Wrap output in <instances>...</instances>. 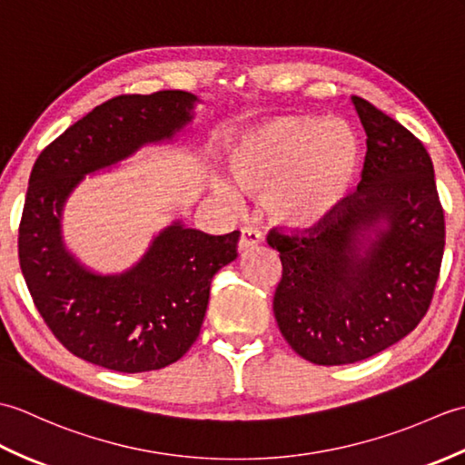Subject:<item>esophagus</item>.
<instances>
[{
    "label": "esophagus",
    "mask_w": 465,
    "mask_h": 465,
    "mask_svg": "<svg viewBox=\"0 0 465 465\" xmlns=\"http://www.w3.org/2000/svg\"><path fill=\"white\" fill-rule=\"evenodd\" d=\"M262 242V232L253 225H243L242 227V235H240V248L242 250H250L253 245H258Z\"/></svg>",
    "instance_id": "1"
}]
</instances>
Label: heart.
Returning a JSON list of instances; mask_svg holds the SVG:
<instances>
[{"instance_id": "obj_1", "label": "heart", "mask_w": 465, "mask_h": 465, "mask_svg": "<svg viewBox=\"0 0 465 465\" xmlns=\"http://www.w3.org/2000/svg\"><path fill=\"white\" fill-rule=\"evenodd\" d=\"M227 160L235 185L265 197L275 222L308 227L328 217L348 193L360 145L343 122L282 115L243 132Z\"/></svg>"}]
</instances>
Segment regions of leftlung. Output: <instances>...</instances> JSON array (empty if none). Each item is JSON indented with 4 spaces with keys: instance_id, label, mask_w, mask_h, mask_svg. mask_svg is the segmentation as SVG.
<instances>
[{
    "instance_id": "left-lung-1",
    "label": "left lung",
    "mask_w": 465,
    "mask_h": 465,
    "mask_svg": "<svg viewBox=\"0 0 465 465\" xmlns=\"http://www.w3.org/2000/svg\"><path fill=\"white\" fill-rule=\"evenodd\" d=\"M351 102L368 135L358 190L320 223L268 233L282 260L275 320L292 350L318 365L371 358L406 338L428 313L446 245L428 150L368 100ZM370 229L375 241L362 238Z\"/></svg>"
}]
</instances>
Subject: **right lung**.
I'll list each match as a JSON object with an SVG mask.
<instances>
[{"mask_svg": "<svg viewBox=\"0 0 465 465\" xmlns=\"http://www.w3.org/2000/svg\"><path fill=\"white\" fill-rule=\"evenodd\" d=\"M197 97L182 90L117 95L69 125L29 175L17 253L45 325L77 358L140 373L177 361L200 335L215 272L238 255L240 232L210 235L173 223L122 275H95L64 250L62 207L85 173L143 143L170 140Z\"/></svg>", "mask_w": 465, "mask_h": 465, "instance_id": "1", "label": "right lung"}]
</instances>
